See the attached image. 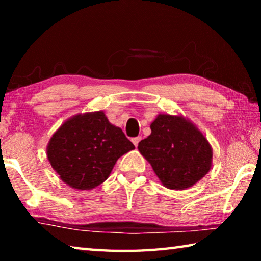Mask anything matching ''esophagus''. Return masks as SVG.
Returning <instances> with one entry per match:
<instances>
[{
    "label": "esophagus",
    "mask_w": 261,
    "mask_h": 261,
    "mask_svg": "<svg viewBox=\"0 0 261 261\" xmlns=\"http://www.w3.org/2000/svg\"><path fill=\"white\" fill-rule=\"evenodd\" d=\"M140 137H136V138H132V143H134V145L135 146L137 147L138 146V144H139V141H140Z\"/></svg>",
    "instance_id": "1"
}]
</instances>
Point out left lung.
I'll use <instances>...</instances> for the list:
<instances>
[{
  "label": "left lung",
  "mask_w": 261,
  "mask_h": 261,
  "mask_svg": "<svg viewBox=\"0 0 261 261\" xmlns=\"http://www.w3.org/2000/svg\"><path fill=\"white\" fill-rule=\"evenodd\" d=\"M151 130V135L138 144V151L151 163L163 187L191 188L211 170L213 149L189 118L159 114Z\"/></svg>",
  "instance_id": "left-lung-1"
}]
</instances>
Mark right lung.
Listing matches in <instances>:
<instances>
[{
    "label": "right lung",
    "mask_w": 261,
    "mask_h": 261,
    "mask_svg": "<svg viewBox=\"0 0 261 261\" xmlns=\"http://www.w3.org/2000/svg\"><path fill=\"white\" fill-rule=\"evenodd\" d=\"M135 148L102 110L68 118L48 141L47 159L60 178L77 190H92L109 177L115 163Z\"/></svg>",
    "instance_id": "obj_1"
}]
</instances>
